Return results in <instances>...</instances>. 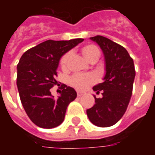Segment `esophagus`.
Listing matches in <instances>:
<instances>
[{
	"label": "esophagus",
	"instance_id": "1",
	"mask_svg": "<svg viewBox=\"0 0 155 155\" xmlns=\"http://www.w3.org/2000/svg\"><path fill=\"white\" fill-rule=\"evenodd\" d=\"M81 95H83V93H81V92H80V91H78L77 92V96H81Z\"/></svg>",
	"mask_w": 155,
	"mask_h": 155
}]
</instances>
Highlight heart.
<instances>
[{"mask_svg": "<svg viewBox=\"0 0 155 155\" xmlns=\"http://www.w3.org/2000/svg\"><path fill=\"white\" fill-rule=\"evenodd\" d=\"M82 54L84 56V58L89 61H91L92 60L99 59L100 56V51L94 45H86L81 50ZM71 57V53L66 52L65 54H63L60 61V64L62 70H65L68 66L69 60ZM96 81V78L94 74H74L71 79V84L77 88L78 90L83 91L84 89L93 84L94 81Z\"/></svg>", "mask_w": 155, "mask_h": 155, "instance_id": "b5f03b06", "label": "heart"}]
</instances>
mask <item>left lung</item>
<instances>
[{"label": "left lung", "mask_w": 155, "mask_h": 155, "mask_svg": "<svg viewBox=\"0 0 155 155\" xmlns=\"http://www.w3.org/2000/svg\"><path fill=\"white\" fill-rule=\"evenodd\" d=\"M91 40L96 42L103 51L105 74L103 83L93 87L96 94L101 92L102 97L94 95L95 104L86 113L94 125L110 127L122 118L130 103L135 77L134 64L122 45L101 35L91 37Z\"/></svg>", "instance_id": "obj_1"}]
</instances>
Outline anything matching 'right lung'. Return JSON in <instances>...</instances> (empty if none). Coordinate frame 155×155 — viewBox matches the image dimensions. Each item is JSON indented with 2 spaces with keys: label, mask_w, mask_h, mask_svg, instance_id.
<instances>
[{
  "label": "right lung",
  "mask_w": 155,
  "mask_h": 155,
  "mask_svg": "<svg viewBox=\"0 0 155 155\" xmlns=\"http://www.w3.org/2000/svg\"><path fill=\"white\" fill-rule=\"evenodd\" d=\"M84 39L44 41L22 54L17 64L16 84L21 104L35 125L52 129L64 121L68 105L77 96L76 91L61 84L54 98L51 89L57 84L55 76L61 56Z\"/></svg>",
  "instance_id": "obj_1"
}]
</instances>
